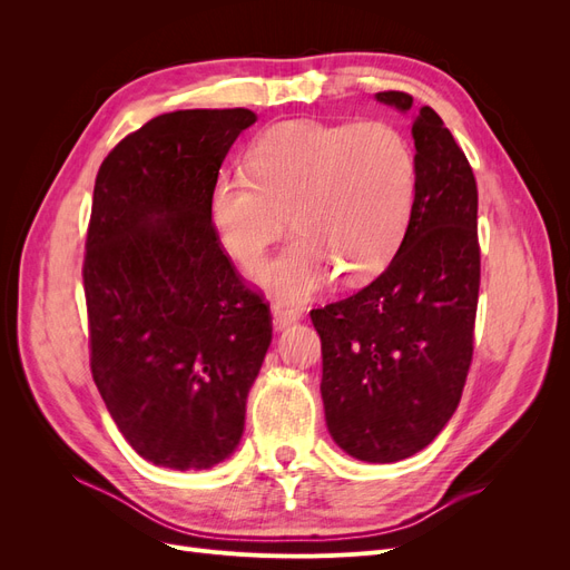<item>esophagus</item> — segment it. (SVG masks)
<instances>
[{"instance_id":"1","label":"esophagus","mask_w":570,"mask_h":570,"mask_svg":"<svg viewBox=\"0 0 570 570\" xmlns=\"http://www.w3.org/2000/svg\"><path fill=\"white\" fill-rule=\"evenodd\" d=\"M299 318H302V312H299L297 306H287L283 302H275L273 304V325H275V331H283V327L292 325V323L299 321Z\"/></svg>"}]
</instances>
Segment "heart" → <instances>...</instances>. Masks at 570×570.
<instances>
[{"mask_svg":"<svg viewBox=\"0 0 570 570\" xmlns=\"http://www.w3.org/2000/svg\"><path fill=\"white\" fill-rule=\"evenodd\" d=\"M419 189L416 147L396 126L283 120L252 142L247 174L214 180L209 220L233 262L256 266L289 212L299 235L262 281L302 299L337 271L347 283L375 278L404 245Z\"/></svg>","mask_w":570,"mask_h":570,"instance_id":"obj_1","label":"heart"}]
</instances>
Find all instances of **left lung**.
I'll return each mask as SVG.
<instances>
[{
    "instance_id": "obj_1",
    "label": "left lung",
    "mask_w": 570,
    "mask_h": 570,
    "mask_svg": "<svg viewBox=\"0 0 570 570\" xmlns=\"http://www.w3.org/2000/svg\"><path fill=\"white\" fill-rule=\"evenodd\" d=\"M375 97L402 111L413 105L396 90ZM411 132L421 189L404 245L373 283L312 312L327 430L368 463L402 461L433 442L459 406L473 361L475 176L433 109L419 111Z\"/></svg>"
}]
</instances>
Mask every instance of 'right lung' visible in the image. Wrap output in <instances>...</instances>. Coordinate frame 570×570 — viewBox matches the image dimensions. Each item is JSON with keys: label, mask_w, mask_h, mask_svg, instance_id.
I'll use <instances>...</instances> for the list:
<instances>
[{"label": "right lung", "mask_w": 570, "mask_h": 570, "mask_svg": "<svg viewBox=\"0 0 570 570\" xmlns=\"http://www.w3.org/2000/svg\"><path fill=\"white\" fill-rule=\"evenodd\" d=\"M249 109H185L101 161L85 239L90 371L142 459L212 469L243 438L271 308L218 245L209 193Z\"/></svg>", "instance_id": "add662e5"}]
</instances>
